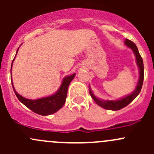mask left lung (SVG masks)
Segmentation results:
<instances>
[{
  "instance_id": "left-lung-1",
  "label": "left lung",
  "mask_w": 154,
  "mask_h": 154,
  "mask_svg": "<svg viewBox=\"0 0 154 154\" xmlns=\"http://www.w3.org/2000/svg\"><path fill=\"white\" fill-rule=\"evenodd\" d=\"M125 45L127 48H130L133 51V54H134L135 57H136V62L137 64L138 68H139V80H138L137 85H136V88L134 91L130 94L125 96L123 97L119 98L118 100H102V99L98 98L96 97L95 94L92 91L89 87V94L91 97H92L93 100H94L98 106L103 109H106L108 110H113V111H117V110L121 109L124 108V107L127 106L130 103H131L140 93L141 89H142V84H143L144 80V64L143 60H142V57H141L140 54H139L138 48L136 47V45L129 39H125Z\"/></svg>"
}]
</instances>
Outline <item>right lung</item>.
I'll list each match as a JSON object with an SVG mask.
<instances>
[{"label":"right lung","mask_w":154,"mask_h":154,"mask_svg":"<svg viewBox=\"0 0 154 154\" xmlns=\"http://www.w3.org/2000/svg\"><path fill=\"white\" fill-rule=\"evenodd\" d=\"M18 48L17 50V52L15 56L17 55ZM15 58L12 60V65H11V74H12V63H13ZM76 74H73L71 75H68L65 77L62 81L61 85L60 88H58L57 91L54 94L51 95L47 96V97H43L41 98L35 99V100H31V99H27L21 96V94H18L15 89L13 83H12V76H11V82H12V86L13 88L14 92L15 95L18 97V100L21 102L24 105H25L27 108L32 110L35 113L41 116H49L54 113L57 112L59 109L63 106V105L66 103V99L67 97L68 88L69 86L70 83L72 81L74 77H75Z\"/></svg>","instance_id":"1"}]
</instances>
